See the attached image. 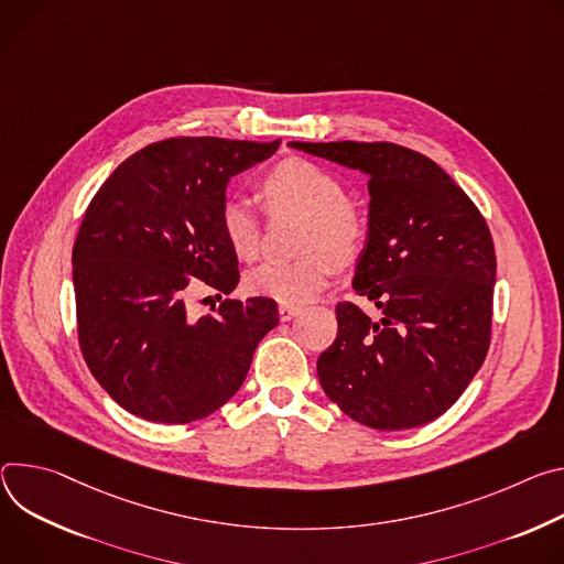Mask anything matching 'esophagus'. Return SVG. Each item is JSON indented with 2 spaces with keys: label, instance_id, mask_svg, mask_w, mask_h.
Listing matches in <instances>:
<instances>
[{
  "label": "esophagus",
  "instance_id": "esophagus-1",
  "mask_svg": "<svg viewBox=\"0 0 564 564\" xmlns=\"http://www.w3.org/2000/svg\"><path fill=\"white\" fill-rule=\"evenodd\" d=\"M278 311H280V321H282V323H286V321H291V318H295V316L302 314V308L295 306V304H280Z\"/></svg>",
  "mask_w": 564,
  "mask_h": 564
}]
</instances>
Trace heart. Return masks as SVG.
Here are the masks:
<instances>
[{"label": "heart", "instance_id": "1", "mask_svg": "<svg viewBox=\"0 0 564 564\" xmlns=\"http://www.w3.org/2000/svg\"><path fill=\"white\" fill-rule=\"evenodd\" d=\"M260 195L271 213H297L304 217L300 235L302 258L293 262H267L246 278L250 293L282 304H304L316 297L336 267L354 264L367 243L369 224L362 208L345 197L343 183L325 167L286 159L260 183ZM219 228L239 260H256L262 241V224L246 199L228 197L219 208Z\"/></svg>", "mask_w": 564, "mask_h": 564}]
</instances>
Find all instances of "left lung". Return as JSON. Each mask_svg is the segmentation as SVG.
<instances>
[{
    "mask_svg": "<svg viewBox=\"0 0 564 564\" xmlns=\"http://www.w3.org/2000/svg\"><path fill=\"white\" fill-rule=\"evenodd\" d=\"M369 176V235L354 289L371 321L336 306L338 336L318 358L325 394L373 430L442 416L479 371L492 321L495 248L486 219L432 159L397 143H289Z\"/></svg>",
    "mask_w": 564,
    "mask_h": 564,
    "instance_id": "8db88e82",
    "label": "left lung"
}]
</instances>
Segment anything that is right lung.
I'll use <instances>...</instances> for the list:
<instances>
[{
  "mask_svg": "<svg viewBox=\"0 0 564 564\" xmlns=\"http://www.w3.org/2000/svg\"><path fill=\"white\" fill-rule=\"evenodd\" d=\"M280 141L181 137L124 159L91 199L74 243L78 340L102 390L154 423H191L241 388L258 343L280 323L271 297L224 300L193 316L204 284L228 295L237 256L219 228L230 176Z\"/></svg>",
  "mask_w": 564,
  "mask_h": 564,
  "instance_id": "right-lung-1",
  "label": "right lung"
}]
</instances>
